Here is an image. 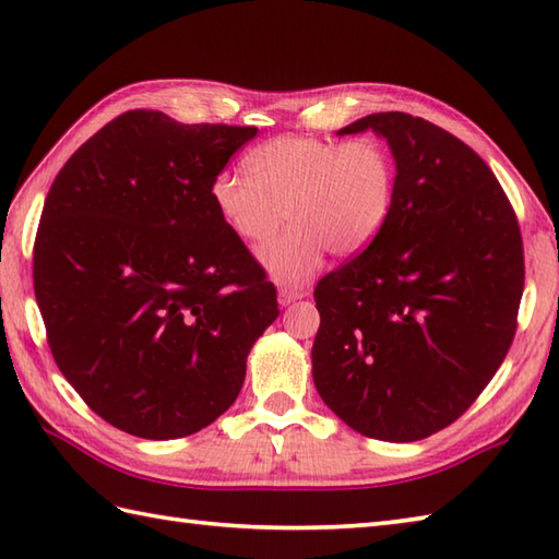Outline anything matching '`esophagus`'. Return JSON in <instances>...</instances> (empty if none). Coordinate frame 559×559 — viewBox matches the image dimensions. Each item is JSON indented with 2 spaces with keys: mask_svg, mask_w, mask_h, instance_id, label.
Returning <instances> with one entry per match:
<instances>
[{
  "mask_svg": "<svg viewBox=\"0 0 559 559\" xmlns=\"http://www.w3.org/2000/svg\"><path fill=\"white\" fill-rule=\"evenodd\" d=\"M307 295V290L305 288H281L278 290V302L286 307V305H290V302H295V300H300V298H305Z\"/></svg>",
  "mask_w": 559,
  "mask_h": 559,
  "instance_id": "obj_1",
  "label": "esophagus"
}]
</instances>
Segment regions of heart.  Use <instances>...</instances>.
Returning <instances> with one entry per match:
<instances>
[{"label": "heart", "mask_w": 559, "mask_h": 559, "mask_svg": "<svg viewBox=\"0 0 559 559\" xmlns=\"http://www.w3.org/2000/svg\"><path fill=\"white\" fill-rule=\"evenodd\" d=\"M249 175L221 170L209 197L218 218L247 245H261L290 218V228L261 249V266L286 286L305 283L331 249L353 257L389 218L396 163L384 144L360 136L331 141L278 136L245 156Z\"/></svg>", "instance_id": "1"}]
</instances>
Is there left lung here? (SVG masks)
Returning <instances> with one entry per match:
<instances>
[{"label":"left lung","instance_id":"8db88e82","mask_svg":"<svg viewBox=\"0 0 559 559\" xmlns=\"http://www.w3.org/2000/svg\"><path fill=\"white\" fill-rule=\"evenodd\" d=\"M396 158L389 218L358 257L317 283L312 377L365 437L415 442L459 420L516 334L524 242L502 185L476 151L423 117L377 112Z\"/></svg>","mask_w":559,"mask_h":559}]
</instances>
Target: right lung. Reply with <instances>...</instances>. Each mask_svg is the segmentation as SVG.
Wrapping results in <instances>:
<instances>
[{
  "label": "right lung",
  "instance_id": "right-lung-1",
  "mask_svg": "<svg viewBox=\"0 0 559 559\" xmlns=\"http://www.w3.org/2000/svg\"><path fill=\"white\" fill-rule=\"evenodd\" d=\"M257 127L129 110L47 192L33 288L59 372L117 430L199 432L233 406L273 283L211 204L213 175Z\"/></svg>",
  "mask_w": 559,
  "mask_h": 559
}]
</instances>
